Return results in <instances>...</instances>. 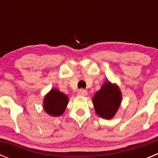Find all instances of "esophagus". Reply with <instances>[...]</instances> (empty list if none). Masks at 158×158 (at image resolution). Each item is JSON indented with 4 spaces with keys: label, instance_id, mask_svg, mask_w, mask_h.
<instances>
[{
    "label": "esophagus",
    "instance_id": "1",
    "mask_svg": "<svg viewBox=\"0 0 158 158\" xmlns=\"http://www.w3.org/2000/svg\"><path fill=\"white\" fill-rule=\"evenodd\" d=\"M77 94L79 95V96H86V95L88 94V92L86 91L85 89H79V91H78Z\"/></svg>",
    "mask_w": 158,
    "mask_h": 158
}]
</instances>
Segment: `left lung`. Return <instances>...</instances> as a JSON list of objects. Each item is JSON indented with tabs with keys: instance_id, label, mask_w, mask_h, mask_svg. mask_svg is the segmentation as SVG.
I'll return each mask as SVG.
<instances>
[{
	"instance_id": "8db88e82",
	"label": "left lung",
	"mask_w": 158,
	"mask_h": 158,
	"mask_svg": "<svg viewBox=\"0 0 158 158\" xmlns=\"http://www.w3.org/2000/svg\"><path fill=\"white\" fill-rule=\"evenodd\" d=\"M122 94L119 88L110 81H106L93 98L95 111L101 118H113L120 106Z\"/></svg>"
}]
</instances>
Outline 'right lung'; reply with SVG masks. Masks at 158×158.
I'll return each instance as SVG.
<instances>
[{"label":"right lung","mask_w":158,"mask_h":158,"mask_svg":"<svg viewBox=\"0 0 158 158\" xmlns=\"http://www.w3.org/2000/svg\"><path fill=\"white\" fill-rule=\"evenodd\" d=\"M69 102L68 96L56 89H52L44 97L43 108L51 116H59L63 114Z\"/></svg>","instance_id":"1"}]
</instances>
